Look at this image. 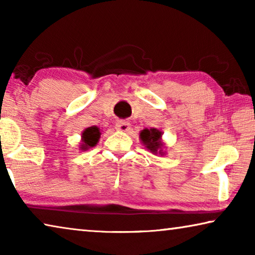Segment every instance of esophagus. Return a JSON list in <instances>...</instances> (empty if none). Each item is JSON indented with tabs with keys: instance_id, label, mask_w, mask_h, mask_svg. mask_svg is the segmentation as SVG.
<instances>
[{
	"instance_id": "1",
	"label": "esophagus",
	"mask_w": 255,
	"mask_h": 255,
	"mask_svg": "<svg viewBox=\"0 0 255 255\" xmlns=\"http://www.w3.org/2000/svg\"><path fill=\"white\" fill-rule=\"evenodd\" d=\"M116 129L120 131H129L130 130V124L128 122H125V120H119L116 124Z\"/></svg>"
}]
</instances>
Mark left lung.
I'll return each mask as SVG.
<instances>
[{
	"label": "left lung",
	"mask_w": 255,
	"mask_h": 255,
	"mask_svg": "<svg viewBox=\"0 0 255 255\" xmlns=\"http://www.w3.org/2000/svg\"><path fill=\"white\" fill-rule=\"evenodd\" d=\"M139 137L141 139V143L145 145V147L150 153L153 154H161L164 155L165 153L163 152L164 144L162 143V131H159L156 128H145L140 131Z\"/></svg>",
	"instance_id": "1"
}]
</instances>
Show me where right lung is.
Returning <instances> with one entry per match:
<instances>
[{
	"label": "right lung",
	"mask_w": 255,
	"mask_h": 255,
	"mask_svg": "<svg viewBox=\"0 0 255 255\" xmlns=\"http://www.w3.org/2000/svg\"><path fill=\"white\" fill-rule=\"evenodd\" d=\"M100 129L97 126L86 128L85 130L82 132V145L80 148L82 150H86L91 147H94V146L98 144L99 139H100Z\"/></svg>",
	"instance_id": "right-lung-1"
}]
</instances>
